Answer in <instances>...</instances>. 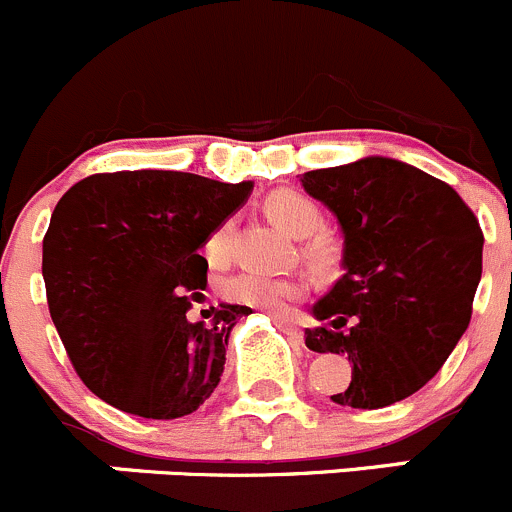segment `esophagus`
I'll use <instances>...</instances> for the list:
<instances>
[{"label":"esophagus","instance_id":"obj_1","mask_svg":"<svg viewBox=\"0 0 512 512\" xmlns=\"http://www.w3.org/2000/svg\"><path fill=\"white\" fill-rule=\"evenodd\" d=\"M272 320H275V322H277V327H282V330H285L287 335L292 337V340H295V342H302V330H300V327L295 325V322L287 320V317H280V315H272Z\"/></svg>","mask_w":512,"mask_h":512}]
</instances>
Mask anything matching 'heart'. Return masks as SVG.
Returning <instances> with one entry per match:
<instances>
[{
  "mask_svg": "<svg viewBox=\"0 0 512 512\" xmlns=\"http://www.w3.org/2000/svg\"><path fill=\"white\" fill-rule=\"evenodd\" d=\"M265 212L272 222L287 230L295 237H307L320 227V207L307 195L297 190H275L265 197ZM207 260L222 265L230 257V222H222L220 227L212 230V235L205 242ZM305 255L312 262L325 260V245L320 240L305 242ZM305 295V280L300 277H275L265 275L257 270H245L240 275L230 277L222 282V297L235 305L255 307V310L275 312L285 315L290 312L292 302H297Z\"/></svg>",
  "mask_w": 512,
  "mask_h": 512,
  "instance_id": "b5f03b06",
  "label": "heart"
}]
</instances>
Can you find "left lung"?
Returning <instances> with one entry per match:
<instances>
[{"instance_id": "left-lung-1", "label": "left lung", "mask_w": 512, "mask_h": 512, "mask_svg": "<svg viewBox=\"0 0 512 512\" xmlns=\"http://www.w3.org/2000/svg\"><path fill=\"white\" fill-rule=\"evenodd\" d=\"M342 227V275L305 330L312 352L352 362L332 403L377 410L418 393L445 365L473 315L483 230L438 177L388 157L302 175Z\"/></svg>"}]
</instances>
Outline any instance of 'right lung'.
<instances>
[{
  "instance_id": "add662e5",
  "label": "right lung",
  "mask_w": 512,
  "mask_h": 512,
  "mask_svg": "<svg viewBox=\"0 0 512 512\" xmlns=\"http://www.w3.org/2000/svg\"><path fill=\"white\" fill-rule=\"evenodd\" d=\"M252 182L190 172L89 175L57 202L42 242L47 305L69 362L97 398L124 413L175 420L205 403L245 305L190 322L207 285L200 247Z\"/></svg>"
}]
</instances>
